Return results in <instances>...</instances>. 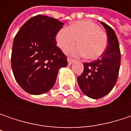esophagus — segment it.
Masks as SVG:
<instances>
[{
	"instance_id": "1",
	"label": "esophagus",
	"mask_w": 131,
	"mask_h": 131,
	"mask_svg": "<svg viewBox=\"0 0 131 131\" xmlns=\"http://www.w3.org/2000/svg\"><path fill=\"white\" fill-rule=\"evenodd\" d=\"M67 60H68V65H71V64H72L73 62H75V60H73V59H71V58H67Z\"/></svg>"
}]
</instances>
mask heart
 I'll list each match as a JSON object with an SVG mask.
<instances>
[{"label":"heart","mask_w":131,"mask_h":131,"mask_svg":"<svg viewBox=\"0 0 131 131\" xmlns=\"http://www.w3.org/2000/svg\"><path fill=\"white\" fill-rule=\"evenodd\" d=\"M77 40L78 45L66 47L64 52L74 57L87 56L90 60L99 58L108 43L106 34L101 30L99 25L90 20L78 21L69 27H63L56 35L58 47L62 49Z\"/></svg>","instance_id":"heart-1"}]
</instances>
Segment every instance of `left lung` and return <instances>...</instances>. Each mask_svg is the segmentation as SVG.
Listing matches in <instances>:
<instances>
[{
	"label": "left lung",
	"instance_id": "1",
	"mask_svg": "<svg viewBox=\"0 0 131 131\" xmlns=\"http://www.w3.org/2000/svg\"><path fill=\"white\" fill-rule=\"evenodd\" d=\"M106 29L108 45L99 60L84 63V71L77 77L82 93L88 97L98 99L106 95L117 80L120 67V50L116 33L106 23L101 22Z\"/></svg>",
	"mask_w": 131,
	"mask_h": 131
}]
</instances>
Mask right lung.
Masks as SVG:
<instances>
[{"instance_id":"obj_1","label":"right lung","mask_w":131,"mask_h":131,"mask_svg":"<svg viewBox=\"0 0 131 131\" xmlns=\"http://www.w3.org/2000/svg\"><path fill=\"white\" fill-rule=\"evenodd\" d=\"M63 23L38 15L28 19L14 37L12 68L19 86L32 95L52 89L58 71L68 65L66 56L56 46L55 36Z\"/></svg>"}]
</instances>
